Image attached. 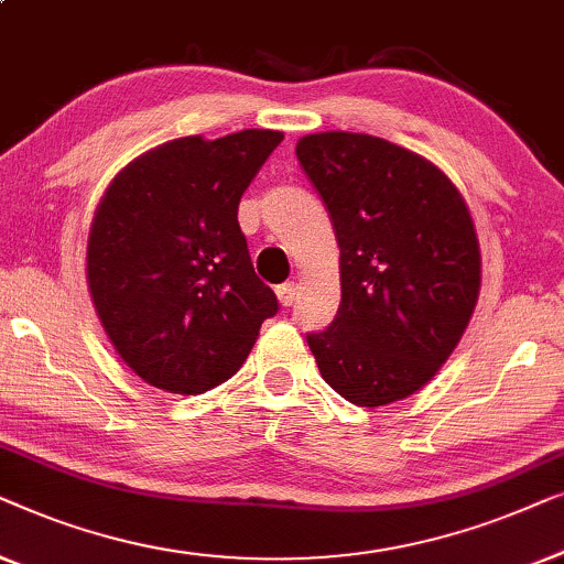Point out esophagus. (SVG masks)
I'll list each match as a JSON object with an SVG mask.
<instances>
[{"label":"esophagus","instance_id":"34e87169","mask_svg":"<svg viewBox=\"0 0 564 564\" xmlns=\"http://www.w3.org/2000/svg\"><path fill=\"white\" fill-rule=\"evenodd\" d=\"M275 296H279L281 306H293V301H296V285H293V283H281L279 289H275Z\"/></svg>","mask_w":564,"mask_h":564}]
</instances>
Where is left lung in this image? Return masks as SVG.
Segmentation results:
<instances>
[{"label": "left lung", "mask_w": 564, "mask_h": 564, "mask_svg": "<svg viewBox=\"0 0 564 564\" xmlns=\"http://www.w3.org/2000/svg\"><path fill=\"white\" fill-rule=\"evenodd\" d=\"M339 245L335 322L308 332L322 378L355 406L430 383L470 322L480 248L455 184L426 158L358 132L299 140Z\"/></svg>", "instance_id": "obj_1"}]
</instances>
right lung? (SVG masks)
<instances>
[{"instance_id":"1","label":"right lung","mask_w":564,"mask_h":564,"mask_svg":"<svg viewBox=\"0 0 564 564\" xmlns=\"http://www.w3.org/2000/svg\"><path fill=\"white\" fill-rule=\"evenodd\" d=\"M281 140L275 130L171 140L101 196L86 279L107 337L145 383L184 395L225 383L279 312L252 271L237 206Z\"/></svg>"}]
</instances>
